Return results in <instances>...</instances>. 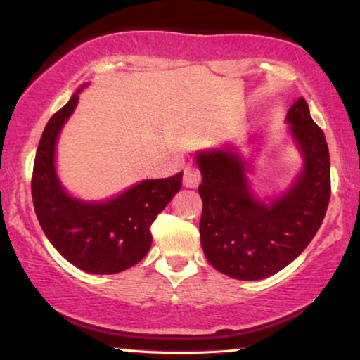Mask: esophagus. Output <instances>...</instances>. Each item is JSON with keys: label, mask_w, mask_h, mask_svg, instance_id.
<instances>
[{"label": "esophagus", "mask_w": 360, "mask_h": 360, "mask_svg": "<svg viewBox=\"0 0 360 360\" xmlns=\"http://www.w3.org/2000/svg\"><path fill=\"white\" fill-rule=\"evenodd\" d=\"M183 183H184V188H189V189L198 188V186H200V183H201L200 172H198L194 167H188L184 171Z\"/></svg>", "instance_id": "obj_1"}]
</instances>
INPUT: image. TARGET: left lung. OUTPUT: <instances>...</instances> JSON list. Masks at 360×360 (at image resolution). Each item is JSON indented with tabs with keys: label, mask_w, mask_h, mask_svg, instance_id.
<instances>
[{
	"label": "left lung",
	"mask_w": 360,
	"mask_h": 360,
	"mask_svg": "<svg viewBox=\"0 0 360 360\" xmlns=\"http://www.w3.org/2000/svg\"><path fill=\"white\" fill-rule=\"evenodd\" d=\"M288 135L300 152V172L284 191L259 198L254 162L225 142L194 154L201 172V247L217 271L233 279L269 278L308 247L330 201V154L325 134L298 98L286 115Z\"/></svg>",
	"instance_id": "left-lung-1"
}]
</instances>
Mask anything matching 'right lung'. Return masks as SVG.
Returning a JSON list of instances; mask_svg holds the SVG:
<instances>
[{
	"mask_svg": "<svg viewBox=\"0 0 360 360\" xmlns=\"http://www.w3.org/2000/svg\"><path fill=\"white\" fill-rule=\"evenodd\" d=\"M86 86L45 125L35 155L32 198L44 233L62 257L91 274H117L147 255L150 225L179 193L183 172L139 181L106 200H81L69 193L57 174L56 150Z\"/></svg>",
	"mask_w": 360,
	"mask_h": 360,
	"instance_id": "obj_1",
	"label": "right lung"
}]
</instances>
